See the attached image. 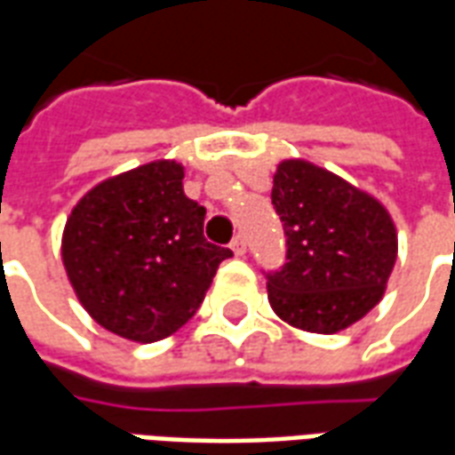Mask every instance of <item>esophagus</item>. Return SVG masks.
<instances>
[{
    "instance_id": "1",
    "label": "esophagus",
    "mask_w": 455,
    "mask_h": 455,
    "mask_svg": "<svg viewBox=\"0 0 455 455\" xmlns=\"http://www.w3.org/2000/svg\"><path fill=\"white\" fill-rule=\"evenodd\" d=\"M231 251H234L236 256H243V253H246V238H243V234H236V236H234V241H231Z\"/></svg>"
}]
</instances>
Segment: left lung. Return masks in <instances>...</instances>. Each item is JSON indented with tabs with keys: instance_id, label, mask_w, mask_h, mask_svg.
I'll return each mask as SVG.
<instances>
[{
	"instance_id": "8db88e82",
	"label": "left lung",
	"mask_w": 455,
	"mask_h": 455,
	"mask_svg": "<svg viewBox=\"0 0 455 455\" xmlns=\"http://www.w3.org/2000/svg\"><path fill=\"white\" fill-rule=\"evenodd\" d=\"M270 197L287 238L283 267L266 273L275 315L312 334L355 324L382 299L397 260L387 209L307 160L277 165Z\"/></svg>"
}]
</instances>
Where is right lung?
Segmentation results:
<instances>
[{"label": "right lung", "mask_w": 455, "mask_h": 455, "mask_svg": "<svg viewBox=\"0 0 455 455\" xmlns=\"http://www.w3.org/2000/svg\"><path fill=\"white\" fill-rule=\"evenodd\" d=\"M185 168L156 160L100 182L75 204L63 266L94 322L129 341L153 343L188 324L221 260L204 238L207 209L182 189Z\"/></svg>", "instance_id": "add662e5"}]
</instances>
